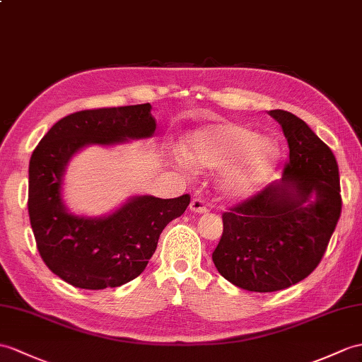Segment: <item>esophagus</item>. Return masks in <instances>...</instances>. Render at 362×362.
Wrapping results in <instances>:
<instances>
[{"label":"esophagus","mask_w":362,"mask_h":362,"mask_svg":"<svg viewBox=\"0 0 362 362\" xmlns=\"http://www.w3.org/2000/svg\"><path fill=\"white\" fill-rule=\"evenodd\" d=\"M189 209L192 213H197V214H204V213H206L208 211V206H206V204H205V200L204 199H200V197H194L191 200V204H189Z\"/></svg>","instance_id":"esophagus-1"}]
</instances>
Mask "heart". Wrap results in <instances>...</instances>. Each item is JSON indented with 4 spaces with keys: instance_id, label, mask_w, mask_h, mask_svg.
<instances>
[{
    "instance_id": "b5f03b06",
    "label": "heart",
    "mask_w": 362,
    "mask_h": 362,
    "mask_svg": "<svg viewBox=\"0 0 362 362\" xmlns=\"http://www.w3.org/2000/svg\"><path fill=\"white\" fill-rule=\"evenodd\" d=\"M187 156L202 170H223L219 187L225 196L243 197L253 192L276 163L279 156L272 139L238 123L205 126L188 139Z\"/></svg>"
}]
</instances>
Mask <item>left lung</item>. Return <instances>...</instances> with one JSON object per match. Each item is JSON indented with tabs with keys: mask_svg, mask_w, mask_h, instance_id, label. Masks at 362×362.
Returning <instances> with one entry per match:
<instances>
[{
	"mask_svg": "<svg viewBox=\"0 0 362 362\" xmlns=\"http://www.w3.org/2000/svg\"><path fill=\"white\" fill-rule=\"evenodd\" d=\"M288 141L281 182L268 185L222 214L213 262L239 288H288L312 273L339 221L342 199L332 149L295 114L274 109Z\"/></svg>",
	"mask_w": 362,
	"mask_h": 362,
	"instance_id": "obj_1",
	"label": "left lung"
}]
</instances>
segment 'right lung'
<instances>
[{
    "instance_id": "right-lung-1",
    "label": "right lung",
    "mask_w": 362,
    "mask_h": 362,
    "mask_svg": "<svg viewBox=\"0 0 362 362\" xmlns=\"http://www.w3.org/2000/svg\"><path fill=\"white\" fill-rule=\"evenodd\" d=\"M154 131L149 103L86 109L57 122L33 149L28 199L32 231L43 262L64 282L103 290L136 279L154 255L165 226L189 205V194L175 199L140 196L103 219L66 211L63 173L80 148L145 139Z\"/></svg>"
}]
</instances>
